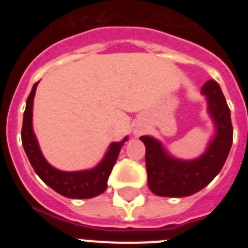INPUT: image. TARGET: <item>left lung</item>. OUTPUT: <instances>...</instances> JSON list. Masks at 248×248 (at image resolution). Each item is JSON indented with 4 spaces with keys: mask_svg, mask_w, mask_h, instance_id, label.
Returning a JSON list of instances; mask_svg holds the SVG:
<instances>
[{
    "mask_svg": "<svg viewBox=\"0 0 248 248\" xmlns=\"http://www.w3.org/2000/svg\"><path fill=\"white\" fill-rule=\"evenodd\" d=\"M209 111L216 124V137L205 154L192 161H181L166 155L161 144L150 137H140L145 145L148 185L151 192L164 198H184L209 185L221 171L232 145L231 114L218 83L207 80L202 85Z\"/></svg>",
    "mask_w": 248,
    "mask_h": 248,
    "instance_id": "8db88e82",
    "label": "left lung"
}]
</instances>
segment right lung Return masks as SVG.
I'll use <instances>...</instances> for the list:
<instances>
[{
	"mask_svg": "<svg viewBox=\"0 0 248 248\" xmlns=\"http://www.w3.org/2000/svg\"><path fill=\"white\" fill-rule=\"evenodd\" d=\"M38 82L34 83L33 88L26 102V110L23 114V125L21 130L22 145L26 151L31 165L34 169L45 184L69 199H91L103 194L108 186V179L113 166L119 155V151L126 138L120 143H113L109 148L105 157L97 168L88 171L65 172L57 170L46 161L42 153L39 150L38 143L34 137L32 128V108H33V98Z\"/></svg>",
	"mask_w": 248,
	"mask_h": 248,
	"instance_id": "right-lung-1",
	"label": "right lung"
}]
</instances>
